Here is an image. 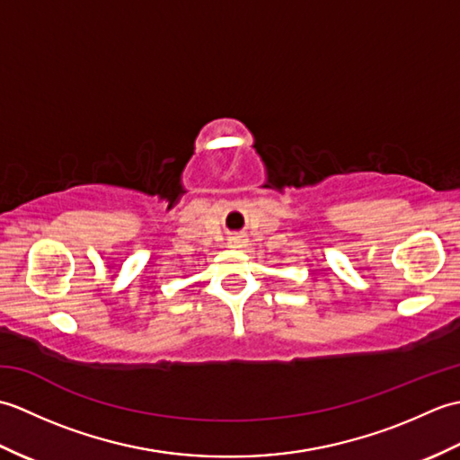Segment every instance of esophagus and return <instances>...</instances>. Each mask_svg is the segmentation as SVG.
Segmentation results:
<instances>
[{
  "instance_id": "1",
  "label": "esophagus",
  "mask_w": 460,
  "mask_h": 460,
  "mask_svg": "<svg viewBox=\"0 0 460 460\" xmlns=\"http://www.w3.org/2000/svg\"><path fill=\"white\" fill-rule=\"evenodd\" d=\"M243 243H245V239H239V237H235V239H231V241H229V245H231V247H243Z\"/></svg>"
}]
</instances>
